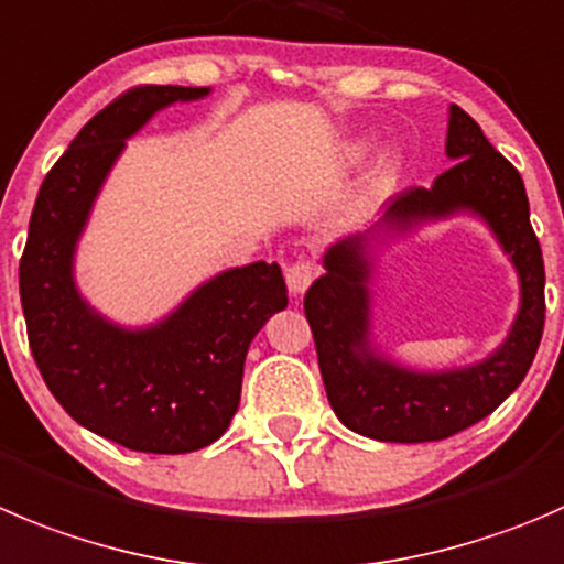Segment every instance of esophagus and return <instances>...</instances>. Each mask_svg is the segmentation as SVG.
I'll list each match as a JSON object with an SVG mask.
<instances>
[{"label": "esophagus", "instance_id": "obj_1", "mask_svg": "<svg viewBox=\"0 0 564 564\" xmlns=\"http://www.w3.org/2000/svg\"><path fill=\"white\" fill-rule=\"evenodd\" d=\"M319 267L311 259H297L292 264H286V286L292 294H303L311 286V281L316 278Z\"/></svg>", "mask_w": 564, "mask_h": 564}]
</instances>
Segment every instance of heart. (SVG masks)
<instances>
[{"label":"heart","instance_id":"b5f03b06","mask_svg":"<svg viewBox=\"0 0 564 564\" xmlns=\"http://www.w3.org/2000/svg\"><path fill=\"white\" fill-rule=\"evenodd\" d=\"M399 167H402V160H399V154L382 156L380 165H377V184H380V187H386V184L391 182L393 176H397Z\"/></svg>","mask_w":564,"mask_h":564}]
</instances>
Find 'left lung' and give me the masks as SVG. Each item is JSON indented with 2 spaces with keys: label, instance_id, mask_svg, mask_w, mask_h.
Listing matches in <instances>:
<instances>
[{
  "label": "left lung",
  "instance_id": "8db88e82",
  "mask_svg": "<svg viewBox=\"0 0 564 564\" xmlns=\"http://www.w3.org/2000/svg\"><path fill=\"white\" fill-rule=\"evenodd\" d=\"M446 156L455 165L430 189L391 198L380 220L325 253V275L305 292V319L333 413L344 427L388 444L444 441L494 413L523 382L545 325V267L529 223L523 178L457 104L449 107ZM471 210L500 239L522 281V308L506 344L479 365L415 372L388 361L368 338L373 245L427 219Z\"/></svg>",
  "mask_w": 564,
  "mask_h": 564
}]
</instances>
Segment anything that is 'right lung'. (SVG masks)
I'll return each mask as SVG.
<instances>
[{"label":"right lung","instance_id":"obj_1","mask_svg":"<svg viewBox=\"0 0 564 564\" xmlns=\"http://www.w3.org/2000/svg\"><path fill=\"white\" fill-rule=\"evenodd\" d=\"M204 96L209 87L143 85L93 115L43 178L19 267L26 336L48 391L90 433L151 455L204 449L226 433L250 341L289 303L281 267L267 261L220 272L137 330L104 319L76 289V242L126 140L160 109Z\"/></svg>","mask_w":564,"mask_h":564}]
</instances>
